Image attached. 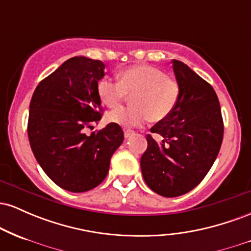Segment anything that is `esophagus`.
I'll return each instance as SVG.
<instances>
[{"mask_svg":"<svg viewBox=\"0 0 251 251\" xmlns=\"http://www.w3.org/2000/svg\"><path fill=\"white\" fill-rule=\"evenodd\" d=\"M133 133H134L133 131H129V129H126V131L124 132V135H125V138H126V139H127V138L131 137V135L133 134Z\"/></svg>","mask_w":251,"mask_h":251,"instance_id":"esophagus-1","label":"esophagus"}]
</instances>
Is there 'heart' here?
Listing matches in <instances>:
<instances>
[{
	"label": "heart",
	"mask_w": 251,
	"mask_h": 251,
	"mask_svg": "<svg viewBox=\"0 0 251 251\" xmlns=\"http://www.w3.org/2000/svg\"><path fill=\"white\" fill-rule=\"evenodd\" d=\"M98 94L103 105L119 107L127 96H133V107L119 108L107 114L108 123L135 127L146 120L162 122L174 111L179 98V86L159 68L148 65L131 66L119 73V81L105 79L98 83Z\"/></svg>",
	"instance_id": "b5f03b06"
}]
</instances>
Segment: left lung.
<instances>
[{
  "instance_id": "obj_1",
  "label": "left lung",
  "mask_w": 251,
  "mask_h": 251,
  "mask_svg": "<svg viewBox=\"0 0 251 251\" xmlns=\"http://www.w3.org/2000/svg\"><path fill=\"white\" fill-rule=\"evenodd\" d=\"M179 86L177 105L151 128L140 159L144 180L155 194L177 197L191 191L215 163L223 140V119L214 88L185 63L172 60Z\"/></svg>"
}]
</instances>
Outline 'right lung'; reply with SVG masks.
Returning <instances> with one entry per match:
<instances>
[{
	"instance_id": "add662e5",
	"label": "right lung",
	"mask_w": 251,
	"mask_h": 251,
	"mask_svg": "<svg viewBox=\"0 0 251 251\" xmlns=\"http://www.w3.org/2000/svg\"><path fill=\"white\" fill-rule=\"evenodd\" d=\"M103 76L102 61L74 56L43 79L31 98V151L45 174L67 191L85 192L99 185L124 142L117 124L91 135L83 131L101 118L98 82Z\"/></svg>"
}]
</instances>
